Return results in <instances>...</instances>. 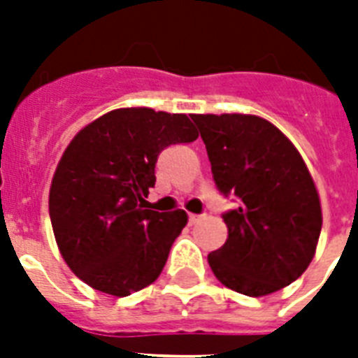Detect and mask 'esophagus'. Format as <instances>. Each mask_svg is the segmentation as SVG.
Wrapping results in <instances>:
<instances>
[{
	"label": "esophagus",
	"mask_w": 358,
	"mask_h": 358,
	"mask_svg": "<svg viewBox=\"0 0 358 358\" xmlns=\"http://www.w3.org/2000/svg\"><path fill=\"white\" fill-rule=\"evenodd\" d=\"M202 219H204V215H195V213H191V215H189V224L201 223Z\"/></svg>",
	"instance_id": "1"
}]
</instances>
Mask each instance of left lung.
Listing matches in <instances>:
<instances>
[{
  "label": "left lung",
  "instance_id": "8db88e82",
  "mask_svg": "<svg viewBox=\"0 0 358 358\" xmlns=\"http://www.w3.org/2000/svg\"><path fill=\"white\" fill-rule=\"evenodd\" d=\"M217 189L238 208L223 213L229 238L208 255L227 288L262 297L305 273L322 232L320 195L286 135L256 115H193Z\"/></svg>",
  "mask_w": 358,
  "mask_h": 358
}]
</instances>
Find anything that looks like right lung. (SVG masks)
<instances>
[{"mask_svg":"<svg viewBox=\"0 0 358 358\" xmlns=\"http://www.w3.org/2000/svg\"><path fill=\"white\" fill-rule=\"evenodd\" d=\"M199 137L187 115L122 108L78 131L50 187L61 256L91 288L126 295L159 277L187 213L143 210L159 152Z\"/></svg>","mask_w":358,"mask_h":358,"instance_id":"right-lung-1","label":"right lung"}]
</instances>
